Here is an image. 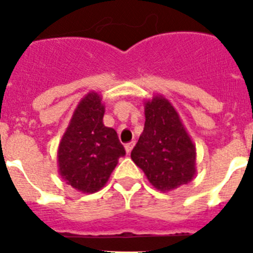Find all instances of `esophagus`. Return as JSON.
<instances>
[{
    "instance_id": "esophagus-1",
    "label": "esophagus",
    "mask_w": 253,
    "mask_h": 253,
    "mask_svg": "<svg viewBox=\"0 0 253 253\" xmlns=\"http://www.w3.org/2000/svg\"><path fill=\"white\" fill-rule=\"evenodd\" d=\"M133 147H134V142H130V143H126V144H125V151H126V153H130L131 152V149H133Z\"/></svg>"
}]
</instances>
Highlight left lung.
<instances>
[{"label": "left lung", "mask_w": 253, "mask_h": 253, "mask_svg": "<svg viewBox=\"0 0 253 253\" xmlns=\"http://www.w3.org/2000/svg\"><path fill=\"white\" fill-rule=\"evenodd\" d=\"M146 123L130 157L154 187L169 191L195 176L196 149L171 102L156 95L146 102Z\"/></svg>", "instance_id": "left-lung-1"}]
</instances>
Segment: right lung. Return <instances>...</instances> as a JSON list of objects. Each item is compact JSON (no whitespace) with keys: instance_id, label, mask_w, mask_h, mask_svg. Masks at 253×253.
Returning a JSON list of instances; mask_svg holds the SVG:
<instances>
[{"instance_id":"add662e5","label":"right lung","mask_w":253,"mask_h":253,"mask_svg":"<svg viewBox=\"0 0 253 253\" xmlns=\"http://www.w3.org/2000/svg\"><path fill=\"white\" fill-rule=\"evenodd\" d=\"M99 93L88 92L76 107L58 147V169L66 184L84 194L105 186L125 149L113 128L102 123Z\"/></svg>"}]
</instances>
